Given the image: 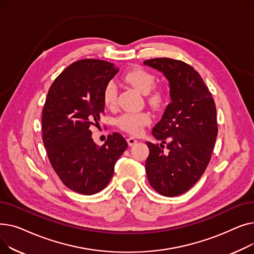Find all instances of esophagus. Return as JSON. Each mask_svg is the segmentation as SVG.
I'll use <instances>...</instances> for the list:
<instances>
[{"mask_svg": "<svg viewBox=\"0 0 254 254\" xmlns=\"http://www.w3.org/2000/svg\"><path fill=\"white\" fill-rule=\"evenodd\" d=\"M136 143H137V140H136L134 137H129V138H127V144H128L129 146L135 145Z\"/></svg>", "mask_w": 254, "mask_h": 254, "instance_id": "esophagus-1", "label": "esophagus"}]
</instances>
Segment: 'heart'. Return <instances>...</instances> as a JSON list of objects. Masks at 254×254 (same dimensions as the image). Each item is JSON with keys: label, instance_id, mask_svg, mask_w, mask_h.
Wrapping results in <instances>:
<instances>
[{"label": "heart", "instance_id": "1", "mask_svg": "<svg viewBox=\"0 0 254 254\" xmlns=\"http://www.w3.org/2000/svg\"><path fill=\"white\" fill-rule=\"evenodd\" d=\"M127 83L135 87L143 95H148L149 102L154 106L163 103L164 93L162 90H152L155 83L154 75L143 68H134L124 75ZM118 89L114 81H109L103 90V102L107 108H114L117 102ZM151 123V116L148 112H127L117 119L119 128L131 135H139L143 127Z\"/></svg>", "mask_w": 254, "mask_h": 254}]
</instances>
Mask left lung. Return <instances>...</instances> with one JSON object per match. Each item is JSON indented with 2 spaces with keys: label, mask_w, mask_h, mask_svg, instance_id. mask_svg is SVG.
I'll return each mask as SVG.
<instances>
[{
  "label": "left lung",
  "mask_w": 254,
  "mask_h": 254,
  "mask_svg": "<svg viewBox=\"0 0 254 254\" xmlns=\"http://www.w3.org/2000/svg\"><path fill=\"white\" fill-rule=\"evenodd\" d=\"M145 65L163 73L169 81L171 103L146 142L149 155L145 170L152 189L165 196L180 195L202 177L217 137L216 107L202 77L191 65L168 58L152 59Z\"/></svg>",
  "instance_id": "left-lung-1"
}]
</instances>
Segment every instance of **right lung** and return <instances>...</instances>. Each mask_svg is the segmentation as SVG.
I'll return each instance as SVG.
<instances>
[{
  "label": "right lung",
  "instance_id": "add662e5",
  "mask_svg": "<svg viewBox=\"0 0 254 254\" xmlns=\"http://www.w3.org/2000/svg\"><path fill=\"white\" fill-rule=\"evenodd\" d=\"M113 64L81 60L64 70L49 88L42 114L43 143L50 164L71 190L90 195L104 190L127 147L114 132L103 146L91 138L104 113L103 90L118 73Z\"/></svg>",
  "mask_w": 254,
  "mask_h": 254
}]
</instances>
